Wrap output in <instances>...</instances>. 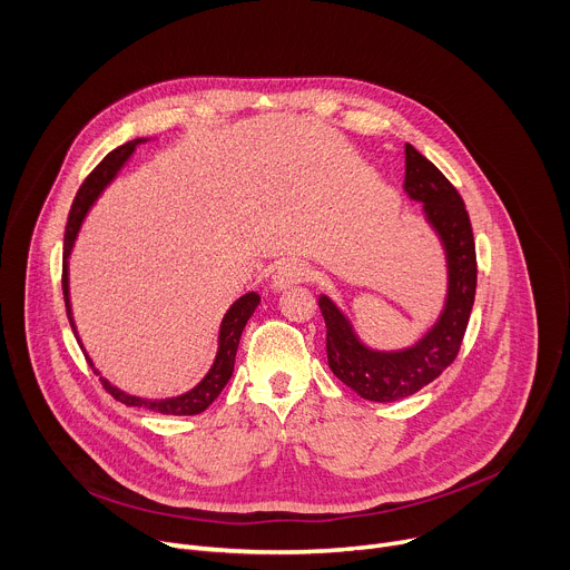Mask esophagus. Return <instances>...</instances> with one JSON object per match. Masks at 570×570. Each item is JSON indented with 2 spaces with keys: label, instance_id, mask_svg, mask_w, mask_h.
Returning a JSON list of instances; mask_svg holds the SVG:
<instances>
[{
  "label": "esophagus",
  "instance_id": "obj_1",
  "mask_svg": "<svg viewBox=\"0 0 570 570\" xmlns=\"http://www.w3.org/2000/svg\"><path fill=\"white\" fill-rule=\"evenodd\" d=\"M308 277H311L308 266L302 264V262L291 259V262H284V264L277 266V271H275V275H273V288H275V291H284V288L293 286V284L306 282Z\"/></svg>",
  "mask_w": 570,
  "mask_h": 570
}]
</instances>
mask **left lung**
<instances>
[{"mask_svg":"<svg viewBox=\"0 0 570 570\" xmlns=\"http://www.w3.org/2000/svg\"><path fill=\"white\" fill-rule=\"evenodd\" d=\"M403 189L424 205L426 220L446 253L449 288L438 322L413 347L379 352L361 343L352 322L327 295L317 299L327 324L332 372L356 394L379 403L420 392L455 361L475 297V243L464 203L444 174L411 144H405Z\"/></svg>","mask_w":570,"mask_h":570,"instance_id":"left-lung-1","label":"left lung"}]
</instances>
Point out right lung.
Segmentation results:
<instances>
[{"mask_svg":"<svg viewBox=\"0 0 570 570\" xmlns=\"http://www.w3.org/2000/svg\"><path fill=\"white\" fill-rule=\"evenodd\" d=\"M146 139H132V141H126L124 146L115 148L112 153H108L101 161L99 167L86 178V183L80 185L73 203H71V209H69V216H67V227H65V248H62V295H65V306H67V317H69V324H71V332L76 334V327H73V317H71V304H69V268H67V259L71 255V248H73V240L78 236V229L80 225H83L86 220V214L90 212V207L95 205V200L99 198V194L115 180V176L119 174V169L126 165L128 157L135 153L137 144H141ZM259 295L253 291V293H246L240 295L225 313L223 322H220V332H218V352H216V358H214V365L212 370L205 374V379L191 387L189 392L185 394H178V396H169V399H144V396H135V394H128L119 387H115L108 379H99L104 383V387L121 403L126 405H135V409H148L153 413H159V415H198L203 411H207L212 401L223 392V387L227 385L232 372H234V358H236V350H238V341H240V334L243 330H246V324L250 320V315L255 313L257 304H259ZM76 341H78V334H76ZM86 358L90 361V356L86 354ZM90 365L95 367V363L90 361ZM97 372V370H95ZM99 374V372H97Z\"/></svg>","mask_w":570,"mask_h":570,"instance_id":"obj_1","label":"right lung"}]
</instances>
